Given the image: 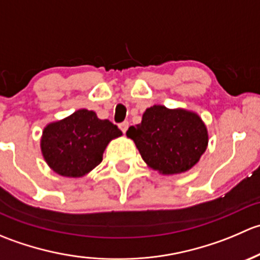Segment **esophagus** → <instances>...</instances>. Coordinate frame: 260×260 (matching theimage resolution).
<instances>
[{
  "label": "esophagus",
  "instance_id": "esophagus-1",
  "mask_svg": "<svg viewBox=\"0 0 260 260\" xmlns=\"http://www.w3.org/2000/svg\"><path fill=\"white\" fill-rule=\"evenodd\" d=\"M128 127H129V123H128L127 120H124V122H122V123H120V124H119V128H120V131H122L123 133H125V132H127Z\"/></svg>",
  "mask_w": 260,
  "mask_h": 260
}]
</instances>
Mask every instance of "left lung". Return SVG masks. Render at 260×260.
Returning a JSON list of instances; mask_svg holds the SVG:
<instances>
[{
	"mask_svg": "<svg viewBox=\"0 0 260 260\" xmlns=\"http://www.w3.org/2000/svg\"><path fill=\"white\" fill-rule=\"evenodd\" d=\"M141 156L152 169L174 175L190 170L208 146V131L198 114L153 106L142 122L128 128Z\"/></svg>",
	"mask_w": 260,
	"mask_h": 260,
	"instance_id": "left-lung-1",
	"label": "left lung"
}]
</instances>
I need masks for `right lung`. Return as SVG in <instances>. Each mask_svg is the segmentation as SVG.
Masks as SVG:
<instances>
[{
    "mask_svg": "<svg viewBox=\"0 0 260 260\" xmlns=\"http://www.w3.org/2000/svg\"><path fill=\"white\" fill-rule=\"evenodd\" d=\"M119 136V128L108 119H99L93 111L79 109L44 129L41 151L56 174L80 177L101 164L109 141Z\"/></svg>",
    "mask_w": 260,
    "mask_h": 260,
    "instance_id": "add662e5",
    "label": "right lung"
}]
</instances>
